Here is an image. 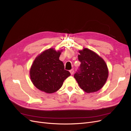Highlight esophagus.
I'll return each instance as SVG.
<instances>
[{
  "label": "esophagus",
  "instance_id": "esophagus-1",
  "mask_svg": "<svg viewBox=\"0 0 131 131\" xmlns=\"http://www.w3.org/2000/svg\"><path fill=\"white\" fill-rule=\"evenodd\" d=\"M70 72L71 74V75H72V74H73V73H74V70H73V69H71V70L70 71Z\"/></svg>",
  "mask_w": 131,
  "mask_h": 131
}]
</instances>
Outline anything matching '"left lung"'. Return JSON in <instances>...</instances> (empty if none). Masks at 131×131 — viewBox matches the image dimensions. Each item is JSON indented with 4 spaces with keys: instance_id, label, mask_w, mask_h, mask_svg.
<instances>
[{
    "instance_id": "left-lung-1",
    "label": "left lung",
    "mask_w": 131,
    "mask_h": 131,
    "mask_svg": "<svg viewBox=\"0 0 131 131\" xmlns=\"http://www.w3.org/2000/svg\"><path fill=\"white\" fill-rule=\"evenodd\" d=\"M78 59L81 62L74 77L82 89L92 93L102 88L108 77L105 62L94 52L87 48L79 51Z\"/></svg>"
}]
</instances>
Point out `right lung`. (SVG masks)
Returning a JSON list of instances; mask_svg holds the SVG:
<instances>
[{"label":"right lung","instance_id":"obj_1","mask_svg":"<svg viewBox=\"0 0 131 131\" xmlns=\"http://www.w3.org/2000/svg\"><path fill=\"white\" fill-rule=\"evenodd\" d=\"M60 54V51L50 48L35 60L30 70V77L33 84L39 90L47 93L57 92L71 75L59 60Z\"/></svg>","mask_w":131,"mask_h":131}]
</instances>
